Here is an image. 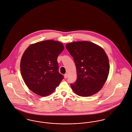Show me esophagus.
<instances>
[{
	"label": "esophagus",
	"instance_id": "esophagus-1",
	"mask_svg": "<svg viewBox=\"0 0 132 132\" xmlns=\"http://www.w3.org/2000/svg\"><path fill=\"white\" fill-rule=\"evenodd\" d=\"M68 74L67 73H65L64 75V78L65 79H67V78H68Z\"/></svg>",
	"mask_w": 132,
	"mask_h": 132
}]
</instances>
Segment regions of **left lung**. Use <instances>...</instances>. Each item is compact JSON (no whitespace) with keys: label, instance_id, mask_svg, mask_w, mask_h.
Returning <instances> with one entry per match:
<instances>
[{"label":"left lung","instance_id":"8db88e82","mask_svg":"<svg viewBox=\"0 0 132 132\" xmlns=\"http://www.w3.org/2000/svg\"><path fill=\"white\" fill-rule=\"evenodd\" d=\"M73 59L77 79L71 84L75 93L88 97L98 92L105 83L109 72L108 56L100 46L89 41L72 42L65 45Z\"/></svg>","mask_w":132,"mask_h":132}]
</instances>
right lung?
Instances as JSON below:
<instances>
[{
    "label": "right lung",
    "mask_w": 132,
    "mask_h": 132,
    "mask_svg": "<svg viewBox=\"0 0 132 132\" xmlns=\"http://www.w3.org/2000/svg\"><path fill=\"white\" fill-rule=\"evenodd\" d=\"M58 41L44 40L31 44L24 51L20 70L24 82L33 93L50 95L63 80L58 71L57 57L64 49Z\"/></svg>",
    "instance_id": "add662e5"
}]
</instances>
